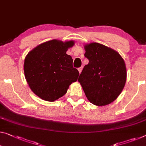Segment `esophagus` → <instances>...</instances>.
Segmentation results:
<instances>
[{
	"instance_id": "34e87169",
	"label": "esophagus",
	"mask_w": 146,
	"mask_h": 146,
	"mask_svg": "<svg viewBox=\"0 0 146 146\" xmlns=\"http://www.w3.org/2000/svg\"><path fill=\"white\" fill-rule=\"evenodd\" d=\"M82 69H83V66H81V67H80V68H78V71H79V73H80V74L81 72H82Z\"/></svg>"
}]
</instances>
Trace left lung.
<instances>
[{"label": "left lung", "instance_id": "left-lung-1", "mask_svg": "<svg viewBox=\"0 0 146 146\" xmlns=\"http://www.w3.org/2000/svg\"><path fill=\"white\" fill-rule=\"evenodd\" d=\"M89 63L78 78L87 99L102 106L114 101L123 91L127 80L124 60L117 51L93 42L84 46Z\"/></svg>", "mask_w": 146, "mask_h": 146}]
</instances>
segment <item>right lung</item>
Masks as SVG:
<instances>
[{
	"label": "right lung",
	"mask_w": 146,
	"mask_h": 146,
	"mask_svg": "<svg viewBox=\"0 0 146 146\" xmlns=\"http://www.w3.org/2000/svg\"><path fill=\"white\" fill-rule=\"evenodd\" d=\"M74 45L73 40L63 42L52 40L36 47L27 55L24 73L29 87L40 98L53 102L65 95L79 72L66 52Z\"/></svg>",
	"instance_id": "right-lung-1"
}]
</instances>
